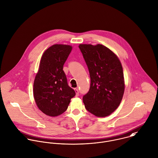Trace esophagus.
Segmentation results:
<instances>
[{
	"instance_id": "obj_1",
	"label": "esophagus",
	"mask_w": 158,
	"mask_h": 158,
	"mask_svg": "<svg viewBox=\"0 0 158 158\" xmlns=\"http://www.w3.org/2000/svg\"><path fill=\"white\" fill-rule=\"evenodd\" d=\"M75 93H76V96H79V91H78V88H75Z\"/></svg>"
}]
</instances>
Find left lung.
I'll return each instance as SVG.
<instances>
[{
	"instance_id": "8db88e82",
	"label": "left lung",
	"mask_w": 158,
	"mask_h": 158,
	"mask_svg": "<svg viewBox=\"0 0 158 158\" xmlns=\"http://www.w3.org/2000/svg\"><path fill=\"white\" fill-rule=\"evenodd\" d=\"M91 79L88 92L83 101L88 111L97 117L111 114L119 106L125 83L122 64L109 48L97 44H80Z\"/></svg>"
}]
</instances>
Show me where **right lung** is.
<instances>
[{
  "mask_svg": "<svg viewBox=\"0 0 158 158\" xmlns=\"http://www.w3.org/2000/svg\"><path fill=\"white\" fill-rule=\"evenodd\" d=\"M72 47L54 44L43 54L33 85V95L38 108L45 114L56 117L68 108L70 99L75 96L68 85L63 66Z\"/></svg>",
  "mask_w": 158,
  "mask_h": 158,
  "instance_id": "add662e5",
  "label": "right lung"
}]
</instances>
